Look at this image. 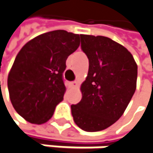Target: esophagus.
Listing matches in <instances>:
<instances>
[{
	"label": "esophagus",
	"mask_w": 153,
	"mask_h": 153,
	"mask_svg": "<svg viewBox=\"0 0 153 153\" xmlns=\"http://www.w3.org/2000/svg\"><path fill=\"white\" fill-rule=\"evenodd\" d=\"M71 85L74 86V87H77V86L79 85V84H78L77 81H73V82H71Z\"/></svg>",
	"instance_id": "esophagus-1"
}]
</instances>
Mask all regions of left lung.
<instances>
[{
    "instance_id": "8db88e82",
    "label": "left lung",
    "mask_w": 153,
    "mask_h": 153,
    "mask_svg": "<svg viewBox=\"0 0 153 153\" xmlns=\"http://www.w3.org/2000/svg\"><path fill=\"white\" fill-rule=\"evenodd\" d=\"M80 39L89 68L80 86L82 99L71 105L72 115L82 130L102 131L126 109L136 90L138 66L128 50L108 37L80 34Z\"/></svg>"
}]
</instances>
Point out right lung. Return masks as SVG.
<instances>
[{
	"label": "right lung",
	"instance_id": "add662e5",
	"mask_svg": "<svg viewBox=\"0 0 153 153\" xmlns=\"http://www.w3.org/2000/svg\"><path fill=\"white\" fill-rule=\"evenodd\" d=\"M79 36L65 30L48 32L26 43L18 53L7 87L15 111L27 121H48L62 101L66 60L79 48Z\"/></svg>",
	"mask_w": 153,
	"mask_h": 153
}]
</instances>
